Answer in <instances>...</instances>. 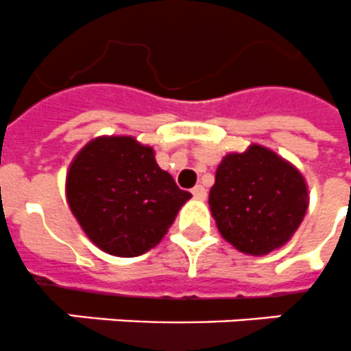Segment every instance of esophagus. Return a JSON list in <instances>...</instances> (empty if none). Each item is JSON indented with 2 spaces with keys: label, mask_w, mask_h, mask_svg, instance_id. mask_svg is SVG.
I'll list each match as a JSON object with an SVG mask.
<instances>
[{
  "label": "esophagus",
  "mask_w": 351,
  "mask_h": 351,
  "mask_svg": "<svg viewBox=\"0 0 351 351\" xmlns=\"http://www.w3.org/2000/svg\"><path fill=\"white\" fill-rule=\"evenodd\" d=\"M191 193H193L196 200H205V196H207V189H205L204 185H195Z\"/></svg>",
  "instance_id": "1"
}]
</instances>
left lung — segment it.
Returning <instances> with one entry per match:
<instances>
[{"label":"left lung","instance_id":"1","mask_svg":"<svg viewBox=\"0 0 351 351\" xmlns=\"http://www.w3.org/2000/svg\"><path fill=\"white\" fill-rule=\"evenodd\" d=\"M209 205L225 240L245 254L263 256L283 247L298 230L308 189L290 162L252 144L221 160Z\"/></svg>","mask_w":351,"mask_h":351}]
</instances>
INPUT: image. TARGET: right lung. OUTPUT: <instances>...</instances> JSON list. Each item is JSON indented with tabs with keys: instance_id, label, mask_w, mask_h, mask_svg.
Instances as JSON below:
<instances>
[{
	"instance_id": "right-lung-1",
	"label": "right lung",
	"mask_w": 351,
	"mask_h": 351,
	"mask_svg": "<svg viewBox=\"0 0 351 351\" xmlns=\"http://www.w3.org/2000/svg\"><path fill=\"white\" fill-rule=\"evenodd\" d=\"M66 198L99 249L135 258L160 243L191 193L158 167L153 147L133 136H99L73 158Z\"/></svg>"
}]
</instances>
